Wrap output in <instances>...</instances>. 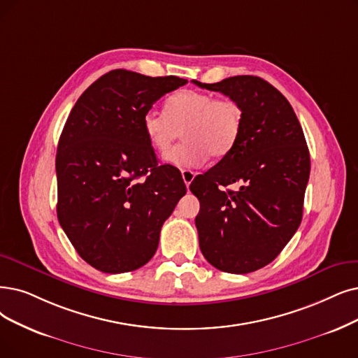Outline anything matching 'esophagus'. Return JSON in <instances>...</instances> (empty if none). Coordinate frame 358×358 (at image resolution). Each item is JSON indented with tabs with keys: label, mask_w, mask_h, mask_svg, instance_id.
Returning a JSON list of instances; mask_svg holds the SVG:
<instances>
[{
	"label": "esophagus",
	"mask_w": 358,
	"mask_h": 358,
	"mask_svg": "<svg viewBox=\"0 0 358 358\" xmlns=\"http://www.w3.org/2000/svg\"><path fill=\"white\" fill-rule=\"evenodd\" d=\"M182 178H183L185 185H187V188H189L191 182H192V180H194V178H195V171L188 170V169H185V170H182Z\"/></svg>",
	"instance_id": "esophagus-1"
}]
</instances>
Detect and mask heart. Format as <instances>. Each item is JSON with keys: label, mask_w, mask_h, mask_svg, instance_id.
Listing matches in <instances>:
<instances>
[{"label": "heart", "mask_w": 358, "mask_h": 358, "mask_svg": "<svg viewBox=\"0 0 358 358\" xmlns=\"http://www.w3.org/2000/svg\"><path fill=\"white\" fill-rule=\"evenodd\" d=\"M242 108L234 99L182 90L166 101V113L148 110L142 129L154 151L164 154L183 135L185 141L164 159L178 167H195L208 154L222 159L235 147L241 134Z\"/></svg>", "instance_id": "heart-1"}]
</instances>
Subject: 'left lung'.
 <instances>
[{"instance_id":"obj_1","label":"left lung","mask_w":358,"mask_h":358,"mask_svg":"<svg viewBox=\"0 0 358 358\" xmlns=\"http://www.w3.org/2000/svg\"><path fill=\"white\" fill-rule=\"evenodd\" d=\"M192 82L242 108L235 147L189 187L199 199V248L226 273H251L273 262L301 223L310 176L303 127L288 99L262 78ZM234 182L238 190L224 189Z\"/></svg>"}]
</instances>
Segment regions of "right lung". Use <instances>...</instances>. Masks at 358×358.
<instances>
[{"label": "right lung", "mask_w": 358, "mask_h": 358, "mask_svg": "<svg viewBox=\"0 0 358 358\" xmlns=\"http://www.w3.org/2000/svg\"><path fill=\"white\" fill-rule=\"evenodd\" d=\"M188 83L111 70L71 108L55 157L57 217L82 259L104 273L147 264L164 220L187 194L180 171L160 166L142 117Z\"/></svg>", "instance_id": "right-lung-1"}]
</instances>
